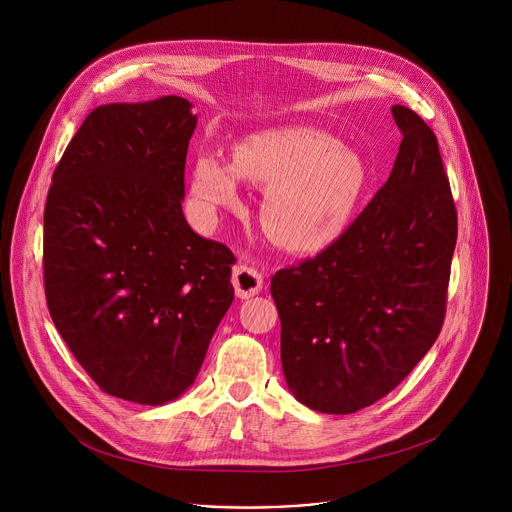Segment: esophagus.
I'll return each mask as SVG.
<instances>
[{
  "label": "esophagus",
  "instance_id": "esophagus-1",
  "mask_svg": "<svg viewBox=\"0 0 512 512\" xmlns=\"http://www.w3.org/2000/svg\"><path fill=\"white\" fill-rule=\"evenodd\" d=\"M231 281H233V287H235V294L241 300L257 296L259 291H261V287H263V277L255 269H251L247 265H237L233 269Z\"/></svg>",
  "mask_w": 512,
  "mask_h": 512
}]
</instances>
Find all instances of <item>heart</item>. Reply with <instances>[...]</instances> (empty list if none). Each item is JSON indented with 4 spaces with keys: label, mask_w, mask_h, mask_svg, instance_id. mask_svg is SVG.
<instances>
[{
    "label": "heart",
    "mask_w": 512,
    "mask_h": 512,
    "mask_svg": "<svg viewBox=\"0 0 512 512\" xmlns=\"http://www.w3.org/2000/svg\"><path fill=\"white\" fill-rule=\"evenodd\" d=\"M239 178L265 186L259 221L265 235L289 253H320L350 229L367 188V166L340 141L312 127H285L235 145L233 166L200 156L192 198L204 214L239 204Z\"/></svg>",
    "instance_id": "1"
}]
</instances>
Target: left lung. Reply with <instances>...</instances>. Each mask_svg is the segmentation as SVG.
Wrapping results in <instances>:
<instances>
[{"mask_svg": "<svg viewBox=\"0 0 512 512\" xmlns=\"http://www.w3.org/2000/svg\"><path fill=\"white\" fill-rule=\"evenodd\" d=\"M403 133L389 180L346 235L271 277L289 391L346 415L389 395L440 336L458 212L437 139L395 105Z\"/></svg>", "mask_w": 512, "mask_h": 512, "instance_id": "obj_1", "label": "left lung"}]
</instances>
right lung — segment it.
Returning <instances> with one entry per match:
<instances>
[{
  "label": "right lung",
  "mask_w": 512,
  "mask_h": 512,
  "mask_svg": "<svg viewBox=\"0 0 512 512\" xmlns=\"http://www.w3.org/2000/svg\"><path fill=\"white\" fill-rule=\"evenodd\" d=\"M190 107L170 95L91 111L44 208L52 322L101 391L141 405L194 383L235 298V255L182 212Z\"/></svg>",
  "instance_id": "1"
}]
</instances>
